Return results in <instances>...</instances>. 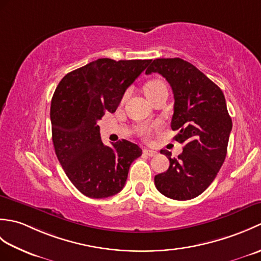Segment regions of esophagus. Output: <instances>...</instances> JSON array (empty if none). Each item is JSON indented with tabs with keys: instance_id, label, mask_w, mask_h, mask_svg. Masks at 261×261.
Wrapping results in <instances>:
<instances>
[{
	"instance_id": "esophagus-1",
	"label": "esophagus",
	"mask_w": 261,
	"mask_h": 261,
	"mask_svg": "<svg viewBox=\"0 0 261 261\" xmlns=\"http://www.w3.org/2000/svg\"><path fill=\"white\" fill-rule=\"evenodd\" d=\"M143 153L147 154L148 157H153L154 154H157V151L151 150V149H143Z\"/></svg>"
}]
</instances>
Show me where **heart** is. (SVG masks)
Here are the masks:
<instances>
[{
  "label": "heart",
  "mask_w": 261,
  "mask_h": 261,
  "mask_svg": "<svg viewBox=\"0 0 261 261\" xmlns=\"http://www.w3.org/2000/svg\"><path fill=\"white\" fill-rule=\"evenodd\" d=\"M143 92H145L146 96L148 97V99L150 102H152L154 98H156L160 94L164 93V92H167V86H166L165 83L162 80H150L148 81L145 86H143ZM127 96V93H125L123 95V99H125V97ZM141 134L148 137L149 136V130L148 129H142L141 130Z\"/></svg>",
  "instance_id": "obj_1"
}]
</instances>
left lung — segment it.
<instances>
[{"label": "left lung", "mask_w": 261, "mask_h": 261, "mask_svg": "<svg viewBox=\"0 0 261 261\" xmlns=\"http://www.w3.org/2000/svg\"><path fill=\"white\" fill-rule=\"evenodd\" d=\"M165 77L174 93L171 129L184 145L178 158L160 150L169 168L154 176L157 190L177 201L192 199L211 185L223 165L232 120L221 88L195 66L180 58L154 59L146 74Z\"/></svg>", "instance_id": "8db88e82"}]
</instances>
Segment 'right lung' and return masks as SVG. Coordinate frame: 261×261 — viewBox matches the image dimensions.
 <instances>
[{"label": "right lung", "instance_id": "obj_1", "mask_svg": "<svg viewBox=\"0 0 261 261\" xmlns=\"http://www.w3.org/2000/svg\"><path fill=\"white\" fill-rule=\"evenodd\" d=\"M150 62L99 58L64 76L54 93L55 152L69 180L87 197L118 194L132 162L141 156V149L127 140L104 146L97 121L115 112L126 88Z\"/></svg>", "mask_w": 261, "mask_h": 261}]
</instances>
